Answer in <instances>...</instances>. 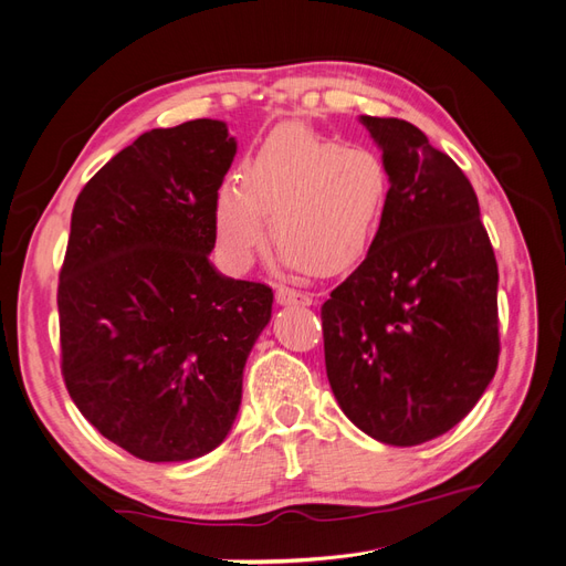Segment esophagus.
I'll use <instances>...</instances> for the list:
<instances>
[{"label": "esophagus", "instance_id": "34e87169", "mask_svg": "<svg viewBox=\"0 0 566 566\" xmlns=\"http://www.w3.org/2000/svg\"><path fill=\"white\" fill-rule=\"evenodd\" d=\"M276 302L283 306H310L314 297L310 293H302V290L287 287V285H276Z\"/></svg>", "mask_w": 566, "mask_h": 566}]
</instances>
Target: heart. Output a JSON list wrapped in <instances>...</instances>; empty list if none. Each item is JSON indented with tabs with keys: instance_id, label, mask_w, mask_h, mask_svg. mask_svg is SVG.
Listing matches in <instances>:
<instances>
[{
	"instance_id": "heart-1",
	"label": "heart",
	"mask_w": 566,
	"mask_h": 566,
	"mask_svg": "<svg viewBox=\"0 0 566 566\" xmlns=\"http://www.w3.org/2000/svg\"><path fill=\"white\" fill-rule=\"evenodd\" d=\"M391 198L380 153L345 146L304 125H281L243 167V181H224L214 198L221 250L238 269L273 243L293 266L342 273L361 264L378 243Z\"/></svg>"
}]
</instances>
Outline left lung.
I'll return each mask as SVG.
<instances>
[{"label":"left lung","mask_w":566,"mask_h":566,"mask_svg":"<svg viewBox=\"0 0 566 566\" xmlns=\"http://www.w3.org/2000/svg\"><path fill=\"white\" fill-rule=\"evenodd\" d=\"M391 175L378 243L321 306L345 416L389 447L465 418L499 368V264L462 169L399 117L361 115Z\"/></svg>","instance_id":"left-lung-1"}]
</instances>
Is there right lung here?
Returning <instances> with one entry per match:
<instances>
[{"mask_svg":"<svg viewBox=\"0 0 566 566\" xmlns=\"http://www.w3.org/2000/svg\"><path fill=\"white\" fill-rule=\"evenodd\" d=\"M233 156L221 119L150 129L73 208L59 276L63 380L101 434L148 462L193 460L227 439L271 318L269 285L210 262Z\"/></svg>","mask_w":566,"mask_h":566,"instance_id":"obj_1","label":"right lung"}]
</instances>
